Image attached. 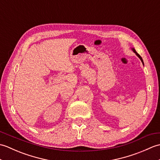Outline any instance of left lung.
Wrapping results in <instances>:
<instances>
[{
	"mask_svg": "<svg viewBox=\"0 0 160 160\" xmlns=\"http://www.w3.org/2000/svg\"><path fill=\"white\" fill-rule=\"evenodd\" d=\"M132 51H133V52H134L135 53H136V55H137V56H138L139 58H140V60H141V61H142V63H143V64H144V62H143V60H142V57L140 56V54H138V53L136 52V51H135V49H132Z\"/></svg>",
	"mask_w": 160,
	"mask_h": 160,
	"instance_id": "left-lung-1",
	"label": "left lung"
}]
</instances>
